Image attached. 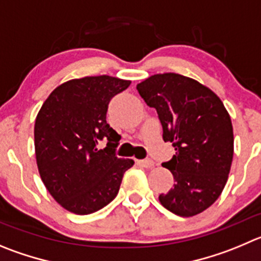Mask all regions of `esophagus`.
<instances>
[{
    "mask_svg": "<svg viewBox=\"0 0 261 261\" xmlns=\"http://www.w3.org/2000/svg\"><path fill=\"white\" fill-rule=\"evenodd\" d=\"M136 164L145 167V169H152L154 166V162L152 160H136Z\"/></svg>",
    "mask_w": 261,
    "mask_h": 261,
    "instance_id": "esophagus-1",
    "label": "esophagus"
}]
</instances>
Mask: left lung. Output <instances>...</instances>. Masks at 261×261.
Masks as SVG:
<instances>
[{"instance_id":"left-lung-1","label":"left lung","mask_w":261,"mask_h":261,"mask_svg":"<svg viewBox=\"0 0 261 261\" xmlns=\"http://www.w3.org/2000/svg\"><path fill=\"white\" fill-rule=\"evenodd\" d=\"M157 111L165 142L176 154L162 164L174 187L160 194L161 204L179 216L208 208L223 192L234 152L232 119L220 97L207 86L177 73L153 74L136 85Z\"/></svg>"}]
</instances>
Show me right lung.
Listing matches in <instances>:
<instances>
[{
	"label": "right lung",
	"mask_w": 261,
	"mask_h": 261,
	"mask_svg": "<svg viewBox=\"0 0 261 261\" xmlns=\"http://www.w3.org/2000/svg\"><path fill=\"white\" fill-rule=\"evenodd\" d=\"M131 81L91 75L59 85L41 107L35 123L38 172L48 193L67 211L89 215L113 201L130 158H117L121 136L107 123L112 97ZM107 139V147L97 148Z\"/></svg>",
	"instance_id": "right-lung-1"
}]
</instances>
